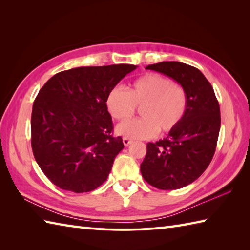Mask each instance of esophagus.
Here are the masks:
<instances>
[{"label":"esophagus","mask_w":250,"mask_h":250,"mask_svg":"<svg viewBox=\"0 0 250 250\" xmlns=\"http://www.w3.org/2000/svg\"><path fill=\"white\" fill-rule=\"evenodd\" d=\"M122 142H124V145L126 147V146H129L131 143H132V141L130 140V139H126V137H124V139H122Z\"/></svg>","instance_id":"1"}]
</instances>
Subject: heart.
I'll return each instance as SVG.
<instances>
[{"label":"heart","instance_id":"obj_1","mask_svg":"<svg viewBox=\"0 0 250 250\" xmlns=\"http://www.w3.org/2000/svg\"><path fill=\"white\" fill-rule=\"evenodd\" d=\"M107 109L116 120H126L141 108V119L125 121L117 125L119 135L132 140L151 139L158 130H174L187 109V94L179 84L160 74H146L133 82L130 92L117 86L106 98Z\"/></svg>","mask_w":250,"mask_h":250}]
</instances>
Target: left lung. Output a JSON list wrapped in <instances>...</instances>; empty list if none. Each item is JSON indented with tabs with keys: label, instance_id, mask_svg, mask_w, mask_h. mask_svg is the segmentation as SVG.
Instances as JSON below:
<instances>
[{
	"label": "left lung",
	"instance_id": "left-lung-1",
	"mask_svg": "<svg viewBox=\"0 0 250 250\" xmlns=\"http://www.w3.org/2000/svg\"><path fill=\"white\" fill-rule=\"evenodd\" d=\"M146 70L177 82L187 94V109L166 139L148 143L141 173L158 189L183 188L198 179L214 157L221 122L219 103L211 84L198 68L169 61L150 64Z\"/></svg>",
	"mask_w": 250,
	"mask_h": 250
}]
</instances>
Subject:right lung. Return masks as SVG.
<instances>
[{
	"label": "right lung",
	"mask_w": 250,
	"mask_h": 250,
	"mask_svg": "<svg viewBox=\"0 0 250 250\" xmlns=\"http://www.w3.org/2000/svg\"><path fill=\"white\" fill-rule=\"evenodd\" d=\"M137 66H82L52 76L33 103L31 145L50 182L75 193L100 187L124 149L114 137L106 98Z\"/></svg>",
	"instance_id": "obj_1"
}]
</instances>
